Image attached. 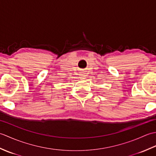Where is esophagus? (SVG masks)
<instances>
[{"mask_svg":"<svg viewBox=\"0 0 156 156\" xmlns=\"http://www.w3.org/2000/svg\"><path fill=\"white\" fill-rule=\"evenodd\" d=\"M80 78H82V79H85V76H86V74H85V73L84 72H80Z\"/></svg>","mask_w":156,"mask_h":156,"instance_id":"obj_1","label":"esophagus"}]
</instances>
